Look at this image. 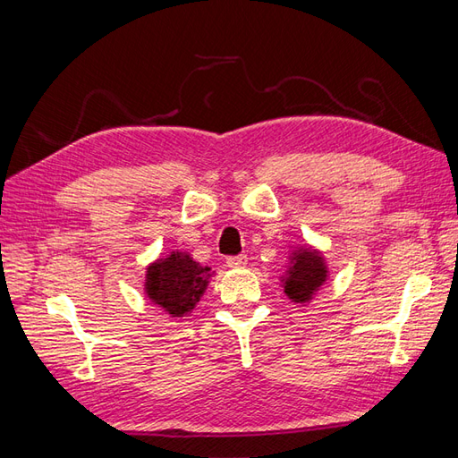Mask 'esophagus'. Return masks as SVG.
<instances>
[{"label":"esophagus","instance_id":"obj_1","mask_svg":"<svg viewBox=\"0 0 458 458\" xmlns=\"http://www.w3.org/2000/svg\"><path fill=\"white\" fill-rule=\"evenodd\" d=\"M248 263V258L246 256H233V258H227V266L231 269H242Z\"/></svg>","mask_w":458,"mask_h":458}]
</instances>
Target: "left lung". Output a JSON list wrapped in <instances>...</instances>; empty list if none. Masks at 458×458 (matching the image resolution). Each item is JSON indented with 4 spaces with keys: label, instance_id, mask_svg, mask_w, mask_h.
<instances>
[{
    "label": "left lung",
    "instance_id": "8db88e82",
    "mask_svg": "<svg viewBox=\"0 0 458 458\" xmlns=\"http://www.w3.org/2000/svg\"><path fill=\"white\" fill-rule=\"evenodd\" d=\"M286 269L281 275V286L290 301L298 306L310 303L328 281V263L318 248L311 244L290 246Z\"/></svg>",
    "mask_w": 458,
    "mask_h": 458
}]
</instances>
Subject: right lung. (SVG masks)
Wrapping results in <instances>:
<instances>
[{"mask_svg": "<svg viewBox=\"0 0 458 458\" xmlns=\"http://www.w3.org/2000/svg\"><path fill=\"white\" fill-rule=\"evenodd\" d=\"M214 275L212 267L200 266L189 252L172 250L148 263L143 290L148 301L164 313L187 317L197 308Z\"/></svg>", "mask_w": 458, "mask_h": 458, "instance_id": "right-lung-1", "label": "right lung"}]
</instances>
